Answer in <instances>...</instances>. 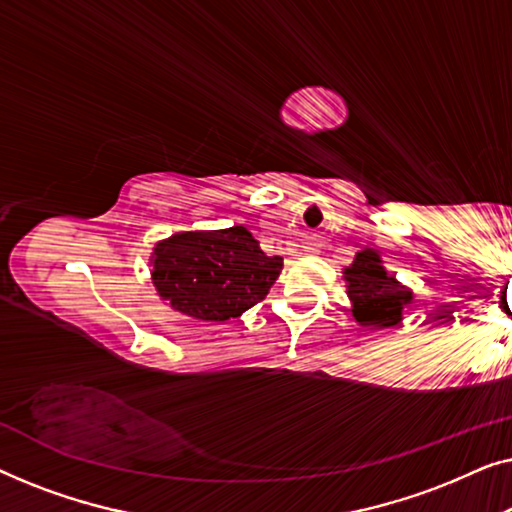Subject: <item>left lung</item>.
<instances>
[{"instance_id": "8db88e82", "label": "left lung", "mask_w": 512, "mask_h": 512, "mask_svg": "<svg viewBox=\"0 0 512 512\" xmlns=\"http://www.w3.org/2000/svg\"><path fill=\"white\" fill-rule=\"evenodd\" d=\"M352 317L363 328H391L403 321L405 307L412 303V291L384 268L380 251L361 249L342 270Z\"/></svg>"}]
</instances>
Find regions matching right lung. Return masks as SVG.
<instances>
[{"label":"right lung","instance_id":"add662e5","mask_svg":"<svg viewBox=\"0 0 512 512\" xmlns=\"http://www.w3.org/2000/svg\"><path fill=\"white\" fill-rule=\"evenodd\" d=\"M151 284L170 310L195 321H228L268 296L282 256H265L244 226L181 230L153 244Z\"/></svg>","mask_w":512,"mask_h":512}]
</instances>
